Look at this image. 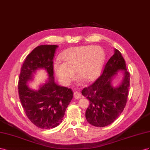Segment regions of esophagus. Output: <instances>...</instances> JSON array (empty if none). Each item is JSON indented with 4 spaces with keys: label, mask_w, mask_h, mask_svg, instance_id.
Segmentation results:
<instances>
[{
    "label": "esophagus",
    "mask_w": 150,
    "mask_h": 150,
    "mask_svg": "<svg viewBox=\"0 0 150 150\" xmlns=\"http://www.w3.org/2000/svg\"><path fill=\"white\" fill-rule=\"evenodd\" d=\"M81 96H82L81 95V93L78 91L74 92V97L76 99H79V98H80Z\"/></svg>",
    "instance_id": "1"
}]
</instances>
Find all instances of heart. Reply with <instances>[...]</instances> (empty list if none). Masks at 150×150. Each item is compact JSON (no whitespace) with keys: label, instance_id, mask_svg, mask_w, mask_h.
I'll list each match as a JSON object with an SVG mask.
<instances>
[{"label":"heart","instance_id":"heart-1","mask_svg":"<svg viewBox=\"0 0 150 150\" xmlns=\"http://www.w3.org/2000/svg\"><path fill=\"white\" fill-rule=\"evenodd\" d=\"M105 54L100 46H82L68 48L53 63V70L59 80L69 84L74 79V71L85 80H94L104 65Z\"/></svg>","mask_w":150,"mask_h":150}]
</instances>
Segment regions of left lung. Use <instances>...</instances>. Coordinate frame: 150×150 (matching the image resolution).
Listing matches in <instances>:
<instances>
[{"instance_id": "1", "label": "left lung", "mask_w": 150, "mask_h": 150, "mask_svg": "<svg viewBox=\"0 0 150 150\" xmlns=\"http://www.w3.org/2000/svg\"><path fill=\"white\" fill-rule=\"evenodd\" d=\"M120 70L124 78L121 84L114 87L111 84L113 76ZM130 74L120 51L114 54L107 62L101 75L95 82L84 88L82 94L90 101L85 112L87 122L96 127H105L114 122L125 109L130 85Z\"/></svg>"}]
</instances>
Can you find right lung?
<instances>
[{
    "mask_svg": "<svg viewBox=\"0 0 150 150\" xmlns=\"http://www.w3.org/2000/svg\"><path fill=\"white\" fill-rule=\"evenodd\" d=\"M57 45H41L30 53L21 67L19 77V99L27 117L37 127L50 129L58 126L73 98L71 89L54 82L53 59ZM40 68L48 73L49 80L37 91L26 83Z\"/></svg>",
    "mask_w": 150,
    "mask_h": 150,
    "instance_id": "right-lung-1",
    "label": "right lung"
}]
</instances>
